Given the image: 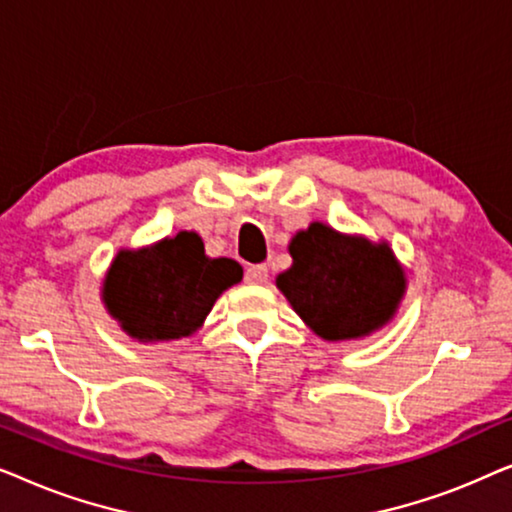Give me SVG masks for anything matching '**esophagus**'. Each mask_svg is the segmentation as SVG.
I'll use <instances>...</instances> for the list:
<instances>
[{
    "label": "esophagus",
    "mask_w": 512,
    "mask_h": 512,
    "mask_svg": "<svg viewBox=\"0 0 512 512\" xmlns=\"http://www.w3.org/2000/svg\"><path fill=\"white\" fill-rule=\"evenodd\" d=\"M244 279H247V284H265L268 282V265H249L247 272H244Z\"/></svg>",
    "instance_id": "34e87169"
}]
</instances>
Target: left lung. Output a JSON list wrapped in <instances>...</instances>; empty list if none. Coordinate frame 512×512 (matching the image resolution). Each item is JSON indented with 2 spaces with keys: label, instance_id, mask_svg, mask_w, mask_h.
Here are the masks:
<instances>
[{
  "label": "left lung",
  "instance_id": "obj_1",
  "mask_svg": "<svg viewBox=\"0 0 512 512\" xmlns=\"http://www.w3.org/2000/svg\"><path fill=\"white\" fill-rule=\"evenodd\" d=\"M289 254L293 263L277 275V289L319 338H366L396 314L405 272L387 242L314 221L296 233Z\"/></svg>",
  "mask_w": 512,
  "mask_h": 512
}]
</instances>
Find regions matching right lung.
<instances>
[{
	"label": "right lung",
	"instance_id": "obj_1",
	"mask_svg": "<svg viewBox=\"0 0 512 512\" xmlns=\"http://www.w3.org/2000/svg\"><path fill=\"white\" fill-rule=\"evenodd\" d=\"M240 279V263L209 258L200 235L181 230L151 247L118 251L102 300L130 338L179 340L198 331L216 298Z\"/></svg>",
	"mask_w": 512,
	"mask_h": 512
}]
</instances>
